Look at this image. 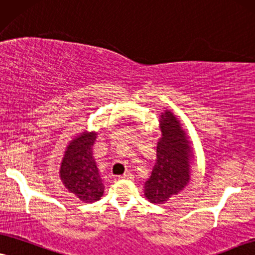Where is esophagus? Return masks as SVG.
<instances>
[{
    "instance_id": "1",
    "label": "esophagus",
    "mask_w": 255,
    "mask_h": 255,
    "mask_svg": "<svg viewBox=\"0 0 255 255\" xmlns=\"http://www.w3.org/2000/svg\"><path fill=\"white\" fill-rule=\"evenodd\" d=\"M130 178H131V174L129 172L122 174V175L119 176V179H130Z\"/></svg>"
}]
</instances>
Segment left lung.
I'll return each instance as SVG.
<instances>
[{"mask_svg": "<svg viewBox=\"0 0 255 255\" xmlns=\"http://www.w3.org/2000/svg\"><path fill=\"white\" fill-rule=\"evenodd\" d=\"M159 127L155 165L143 186L144 198L155 205L165 204L188 186L194 159L192 141L172 111L161 113Z\"/></svg>", "mask_w": 255, "mask_h": 255, "instance_id": "left-lung-1", "label": "left lung"}]
</instances>
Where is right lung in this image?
I'll return each mask as SVG.
<instances>
[{"label":"right lung","mask_w":255,"mask_h":255,"mask_svg":"<svg viewBox=\"0 0 255 255\" xmlns=\"http://www.w3.org/2000/svg\"><path fill=\"white\" fill-rule=\"evenodd\" d=\"M98 131L83 129L66 146L60 165V179L63 186L86 204L98 201L105 193L96 161L93 156Z\"/></svg>","instance_id":"right-lung-1"}]
</instances>
